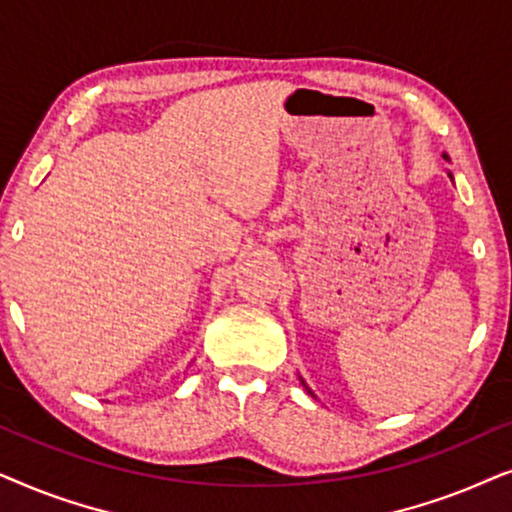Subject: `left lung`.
Masks as SVG:
<instances>
[{
  "label": "left lung",
  "instance_id": "left-lung-1",
  "mask_svg": "<svg viewBox=\"0 0 512 512\" xmlns=\"http://www.w3.org/2000/svg\"><path fill=\"white\" fill-rule=\"evenodd\" d=\"M442 156H445V159H447V154H442ZM449 177H452V173H449ZM311 393V391H309Z\"/></svg>",
  "mask_w": 512,
  "mask_h": 512
}]
</instances>
